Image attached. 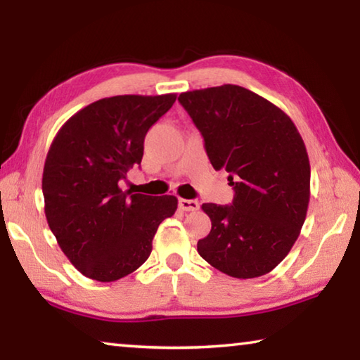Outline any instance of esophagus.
Returning <instances> with one entry per match:
<instances>
[{"label": "esophagus", "instance_id": "1", "mask_svg": "<svg viewBox=\"0 0 360 360\" xmlns=\"http://www.w3.org/2000/svg\"><path fill=\"white\" fill-rule=\"evenodd\" d=\"M179 208L182 211H197L200 208V203L197 202V200L179 198Z\"/></svg>", "mask_w": 360, "mask_h": 360}]
</instances>
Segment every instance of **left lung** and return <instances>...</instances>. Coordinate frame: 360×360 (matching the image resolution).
<instances>
[{"label":"left lung","mask_w":360,"mask_h":360,"mask_svg":"<svg viewBox=\"0 0 360 360\" xmlns=\"http://www.w3.org/2000/svg\"><path fill=\"white\" fill-rule=\"evenodd\" d=\"M179 103L203 135L214 169L230 173L231 206L203 203L211 231L197 251L225 275L270 273L294 246L309 203V160L283 109L233 84L192 90Z\"/></svg>","instance_id":"obj_1"}]
</instances>
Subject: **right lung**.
Segmentation results:
<instances>
[{
  "instance_id": "add662e5",
  "label": "right lung",
  "mask_w": 360,
  "mask_h": 360,
  "mask_svg": "<svg viewBox=\"0 0 360 360\" xmlns=\"http://www.w3.org/2000/svg\"><path fill=\"white\" fill-rule=\"evenodd\" d=\"M176 94L117 95L90 103L53 138L42 172L49 227L84 276L111 283L141 266L162 221L178 208L173 195L124 192L139 165L144 136Z\"/></svg>"
}]
</instances>
